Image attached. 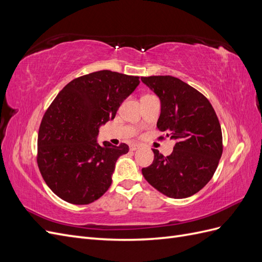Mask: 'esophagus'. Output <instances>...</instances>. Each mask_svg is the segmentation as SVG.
Wrapping results in <instances>:
<instances>
[{"mask_svg": "<svg viewBox=\"0 0 262 262\" xmlns=\"http://www.w3.org/2000/svg\"><path fill=\"white\" fill-rule=\"evenodd\" d=\"M141 146L139 145V144H132V145H130V149L131 150H137V149H139Z\"/></svg>", "mask_w": 262, "mask_h": 262, "instance_id": "obj_1", "label": "esophagus"}]
</instances>
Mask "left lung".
<instances>
[{
	"label": "left lung",
	"instance_id": "obj_1",
	"mask_svg": "<svg viewBox=\"0 0 262 262\" xmlns=\"http://www.w3.org/2000/svg\"><path fill=\"white\" fill-rule=\"evenodd\" d=\"M141 80L160 97L158 130L176 140L169 156L153 148L154 161L142 168V173L165 195L191 196L211 180L223 152L217 116L204 95L177 77L160 75Z\"/></svg>",
	"mask_w": 262,
	"mask_h": 262
}]
</instances>
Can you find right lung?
Returning a JSON list of instances; mask_svg holds the SVG:
<instances>
[{"mask_svg":"<svg viewBox=\"0 0 262 262\" xmlns=\"http://www.w3.org/2000/svg\"><path fill=\"white\" fill-rule=\"evenodd\" d=\"M139 76L102 70L74 78L47 109L38 132L37 163L46 184L62 200L90 204L112 185L119 157L129 146L105 141L99 126L113 120Z\"/></svg>","mask_w":262,"mask_h":262,"instance_id":"obj_1","label":"right lung"}]
</instances>
